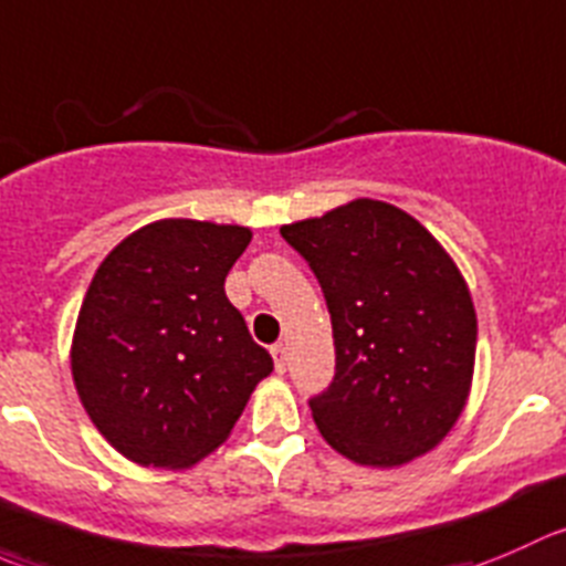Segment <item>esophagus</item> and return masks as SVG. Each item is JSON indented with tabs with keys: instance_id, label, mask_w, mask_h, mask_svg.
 Instances as JSON below:
<instances>
[{
	"instance_id": "obj_1",
	"label": "esophagus",
	"mask_w": 566,
	"mask_h": 566,
	"mask_svg": "<svg viewBox=\"0 0 566 566\" xmlns=\"http://www.w3.org/2000/svg\"><path fill=\"white\" fill-rule=\"evenodd\" d=\"M271 354H273V365H276V373L287 370V348H284V345L279 343V345H273Z\"/></svg>"
}]
</instances>
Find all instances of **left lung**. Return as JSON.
<instances>
[{
  "mask_svg": "<svg viewBox=\"0 0 566 566\" xmlns=\"http://www.w3.org/2000/svg\"><path fill=\"white\" fill-rule=\"evenodd\" d=\"M326 295L337 367L310 400L323 440L361 468L434 451L470 398L473 295L440 240L409 212L354 199L284 223Z\"/></svg>",
  "mask_w": 566,
  "mask_h": 566,
  "instance_id": "8db88e82",
  "label": "left lung"
}]
</instances>
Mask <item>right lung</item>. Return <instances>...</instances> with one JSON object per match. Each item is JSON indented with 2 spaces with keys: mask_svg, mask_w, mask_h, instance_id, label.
<instances>
[{
  "mask_svg": "<svg viewBox=\"0 0 566 566\" xmlns=\"http://www.w3.org/2000/svg\"><path fill=\"white\" fill-rule=\"evenodd\" d=\"M238 223L163 218L120 240L82 298L71 376L98 434L140 468H193L227 442L273 359L229 304Z\"/></svg>",
  "mask_w": 566,
  "mask_h": 566,
  "instance_id": "obj_1",
  "label": "right lung"
}]
</instances>
